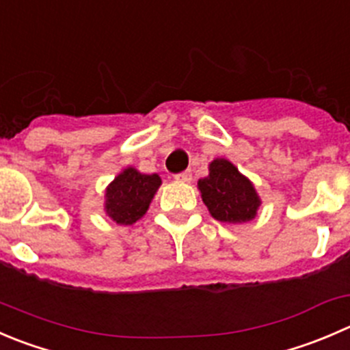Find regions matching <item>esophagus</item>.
<instances>
[{
  "label": "esophagus",
  "instance_id": "obj_1",
  "mask_svg": "<svg viewBox=\"0 0 350 350\" xmlns=\"http://www.w3.org/2000/svg\"><path fill=\"white\" fill-rule=\"evenodd\" d=\"M174 179H176V181H179V183H191L193 174H191V171L179 172V174L174 176Z\"/></svg>",
  "mask_w": 350,
  "mask_h": 350
}]
</instances>
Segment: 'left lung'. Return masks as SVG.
<instances>
[{
	"instance_id": "1",
	"label": "left lung",
	"mask_w": 350,
	"mask_h": 350,
	"mask_svg": "<svg viewBox=\"0 0 350 350\" xmlns=\"http://www.w3.org/2000/svg\"><path fill=\"white\" fill-rule=\"evenodd\" d=\"M198 189L210 215L224 224L250 222L261 205L253 183L227 159L210 162L208 176L200 179Z\"/></svg>"
}]
</instances>
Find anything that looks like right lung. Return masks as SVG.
<instances>
[{
    "mask_svg": "<svg viewBox=\"0 0 350 350\" xmlns=\"http://www.w3.org/2000/svg\"><path fill=\"white\" fill-rule=\"evenodd\" d=\"M161 183L159 174H142L135 167L123 169L106 188L104 210L120 226H131L147 213Z\"/></svg>",
    "mask_w": 350,
    "mask_h": 350,
    "instance_id": "add662e5",
    "label": "right lung"
}]
</instances>
